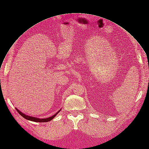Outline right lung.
<instances>
[{
    "label": "right lung",
    "instance_id": "right-lung-1",
    "mask_svg": "<svg viewBox=\"0 0 149 149\" xmlns=\"http://www.w3.org/2000/svg\"><path fill=\"white\" fill-rule=\"evenodd\" d=\"M16 109L17 111L20 114L22 117H23L24 118H26V119L27 120H31V121H33V122H49L52 120L53 118L57 114V113L60 111V110H59L57 113H56L54 115H53V116L50 117H48V118H36V117H31V116H27L24 114H23V113H22L20 111H19L18 109Z\"/></svg>",
    "mask_w": 149,
    "mask_h": 149
}]
</instances>
